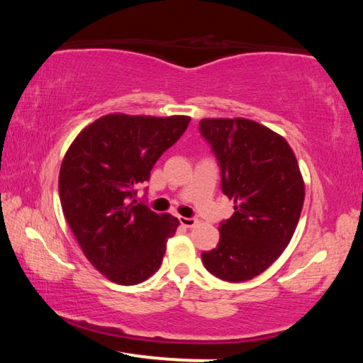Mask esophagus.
Listing matches in <instances>:
<instances>
[{"instance_id": "obj_1", "label": "esophagus", "mask_w": 363, "mask_h": 363, "mask_svg": "<svg viewBox=\"0 0 363 363\" xmlns=\"http://www.w3.org/2000/svg\"><path fill=\"white\" fill-rule=\"evenodd\" d=\"M179 223L184 225V227H194L199 220H196L195 218H184V216H179Z\"/></svg>"}]
</instances>
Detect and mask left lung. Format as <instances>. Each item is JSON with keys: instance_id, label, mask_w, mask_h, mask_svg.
Masks as SVG:
<instances>
[{"instance_id": "obj_1", "label": "left lung", "mask_w": 363, "mask_h": 363, "mask_svg": "<svg viewBox=\"0 0 363 363\" xmlns=\"http://www.w3.org/2000/svg\"><path fill=\"white\" fill-rule=\"evenodd\" d=\"M200 133L220 168V189L233 214L219 243L201 253L208 272L225 281L262 274L290 243L304 203V181L280 134L247 118H203Z\"/></svg>"}]
</instances>
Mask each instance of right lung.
<instances>
[{"mask_svg": "<svg viewBox=\"0 0 363 363\" xmlns=\"http://www.w3.org/2000/svg\"><path fill=\"white\" fill-rule=\"evenodd\" d=\"M189 116L110 113L67 150L59 173L64 216L88 261L120 285L155 274L179 220L136 200L157 160L187 130Z\"/></svg>", "mask_w": 363, "mask_h": 363, "instance_id": "right-lung-1", "label": "right lung"}]
</instances>
